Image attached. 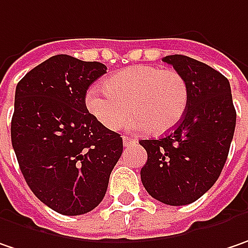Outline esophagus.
<instances>
[{
	"instance_id": "esophagus-1",
	"label": "esophagus",
	"mask_w": 248,
	"mask_h": 248,
	"mask_svg": "<svg viewBox=\"0 0 248 248\" xmlns=\"http://www.w3.org/2000/svg\"><path fill=\"white\" fill-rule=\"evenodd\" d=\"M136 141V139H130V137H127V136H124V147H127V145H130V144H135Z\"/></svg>"
}]
</instances>
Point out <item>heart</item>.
<instances>
[{"label":"heart","instance_id":"b5f03b06","mask_svg":"<svg viewBox=\"0 0 248 248\" xmlns=\"http://www.w3.org/2000/svg\"><path fill=\"white\" fill-rule=\"evenodd\" d=\"M190 90L182 73L155 65H137L118 70L104 80V90L92 89L89 112L109 130H118L129 119L135 130L148 129L164 135L178 126L187 111Z\"/></svg>","mask_w":248,"mask_h":248}]
</instances>
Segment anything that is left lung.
<instances>
[{"mask_svg":"<svg viewBox=\"0 0 248 248\" xmlns=\"http://www.w3.org/2000/svg\"><path fill=\"white\" fill-rule=\"evenodd\" d=\"M188 83L182 122L158 140H141L147 162L140 176L147 193L168 205H187L207 193L221 175L236 126L229 80L186 55H168Z\"/></svg>","mask_w":248,"mask_h":248,"instance_id":"1","label":"left lung"}]
</instances>
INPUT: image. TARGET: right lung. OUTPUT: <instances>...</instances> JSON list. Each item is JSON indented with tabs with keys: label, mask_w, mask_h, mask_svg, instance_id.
<instances>
[{
	"label": "right lung",
	"mask_w": 248,
	"mask_h": 248,
	"mask_svg": "<svg viewBox=\"0 0 248 248\" xmlns=\"http://www.w3.org/2000/svg\"><path fill=\"white\" fill-rule=\"evenodd\" d=\"M107 73L101 62L54 55L17 83L11 140L27 186L62 215H81L103 201L124 151L121 135L86 107V93Z\"/></svg>",
	"instance_id": "1"
}]
</instances>
